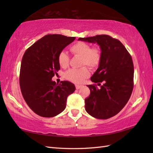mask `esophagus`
Wrapping results in <instances>:
<instances>
[{
    "label": "esophagus",
    "mask_w": 153,
    "mask_h": 153,
    "mask_svg": "<svg viewBox=\"0 0 153 153\" xmlns=\"http://www.w3.org/2000/svg\"><path fill=\"white\" fill-rule=\"evenodd\" d=\"M82 87V85H78V84H76L75 85V87H76V89H79L80 87Z\"/></svg>",
    "instance_id": "34e87169"
}]
</instances>
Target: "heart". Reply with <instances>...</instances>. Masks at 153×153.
Returning <instances> with one entry per match:
<instances>
[{
    "label": "heart",
    "instance_id": "heart-1",
    "mask_svg": "<svg viewBox=\"0 0 153 153\" xmlns=\"http://www.w3.org/2000/svg\"><path fill=\"white\" fill-rule=\"evenodd\" d=\"M71 53L77 56L81 57L80 65H87L91 68H95L99 66L101 60V51L99 47L91 48L89 44L82 41H78L72 45L70 48ZM59 65L63 68H66L69 65V57L64 51L59 53L58 55ZM90 75V71L86 66L79 69H70L68 70L64 77L67 80L73 83H81Z\"/></svg>",
    "mask_w": 153,
    "mask_h": 153
}]
</instances>
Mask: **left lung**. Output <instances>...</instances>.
<instances>
[{
	"mask_svg": "<svg viewBox=\"0 0 153 153\" xmlns=\"http://www.w3.org/2000/svg\"><path fill=\"white\" fill-rule=\"evenodd\" d=\"M78 40L97 43L101 51L99 67L91 78V94L85 100L87 112L96 119H106L117 114L130 98L133 88L132 58L118 39L102 34Z\"/></svg>",
	"mask_w": 153,
	"mask_h": 153,
	"instance_id": "1",
	"label": "left lung"
}]
</instances>
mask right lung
<instances>
[{
    "instance_id": "obj_1",
    "label": "right lung",
    "mask_w": 153,
    "mask_h": 153,
    "mask_svg": "<svg viewBox=\"0 0 153 153\" xmlns=\"http://www.w3.org/2000/svg\"><path fill=\"white\" fill-rule=\"evenodd\" d=\"M75 37L48 34L27 49L22 60L20 85L23 97L34 113L52 117L65 109L68 96L75 91L68 81L56 84L52 78L60 69L58 55Z\"/></svg>"
}]
</instances>
